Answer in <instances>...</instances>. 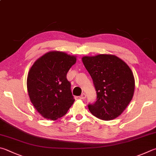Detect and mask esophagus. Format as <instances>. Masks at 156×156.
<instances>
[{
  "instance_id": "esophagus-1",
  "label": "esophagus",
  "mask_w": 156,
  "mask_h": 156,
  "mask_svg": "<svg viewBox=\"0 0 156 156\" xmlns=\"http://www.w3.org/2000/svg\"><path fill=\"white\" fill-rule=\"evenodd\" d=\"M86 98V94L85 93H83L80 96V99H81V100H84V99Z\"/></svg>"
}]
</instances>
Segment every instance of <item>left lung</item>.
<instances>
[{
	"instance_id": "left-lung-1",
	"label": "left lung",
	"mask_w": 156,
	"mask_h": 156,
	"mask_svg": "<svg viewBox=\"0 0 156 156\" xmlns=\"http://www.w3.org/2000/svg\"><path fill=\"white\" fill-rule=\"evenodd\" d=\"M82 61L97 93V101L88 106L89 111L104 121L118 117L134 95L135 80L132 71L122 59L112 55L84 56Z\"/></svg>"
}]
</instances>
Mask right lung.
Wrapping results in <instances>:
<instances>
[{
	"label": "right lung",
	"instance_id": "right-lung-1",
	"mask_svg": "<svg viewBox=\"0 0 156 156\" xmlns=\"http://www.w3.org/2000/svg\"><path fill=\"white\" fill-rule=\"evenodd\" d=\"M76 56L61 51H50L37 59L28 73L30 100L45 119L55 121L63 117L74 102L67 73Z\"/></svg>",
	"mask_w": 156,
	"mask_h": 156
}]
</instances>
